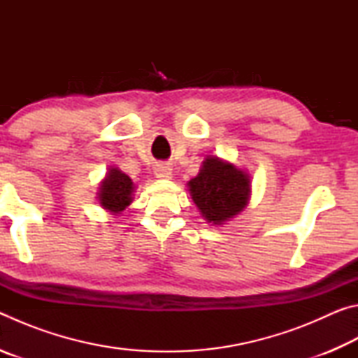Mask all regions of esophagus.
<instances>
[{
	"label": "esophagus",
	"mask_w": 358,
	"mask_h": 358,
	"mask_svg": "<svg viewBox=\"0 0 358 358\" xmlns=\"http://www.w3.org/2000/svg\"><path fill=\"white\" fill-rule=\"evenodd\" d=\"M155 175L156 178H171L172 177V169L169 167L167 164H157L155 167Z\"/></svg>",
	"instance_id": "esophagus-1"
}]
</instances>
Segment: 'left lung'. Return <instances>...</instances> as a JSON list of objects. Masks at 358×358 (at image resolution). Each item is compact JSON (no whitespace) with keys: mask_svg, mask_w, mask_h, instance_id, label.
I'll use <instances>...</instances> for the list:
<instances>
[{"mask_svg":"<svg viewBox=\"0 0 358 358\" xmlns=\"http://www.w3.org/2000/svg\"><path fill=\"white\" fill-rule=\"evenodd\" d=\"M192 201L213 224H221L238 215L250 196V180L237 167L208 157L196 178L189 181Z\"/></svg>","mask_w":358,"mask_h":358,"instance_id":"1","label":"left lung"}]
</instances>
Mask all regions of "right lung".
Returning a JSON list of instances; mask_svg holds the SVG:
<instances>
[{"label": "right lung", "instance_id": "1", "mask_svg": "<svg viewBox=\"0 0 358 358\" xmlns=\"http://www.w3.org/2000/svg\"><path fill=\"white\" fill-rule=\"evenodd\" d=\"M132 181L128 175L120 172L118 169H112L107 173V178L102 181L99 201L102 207L110 210L113 213H120L131 203Z\"/></svg>", "mask_w": 358, "mask_h": 358}]
</instances>
